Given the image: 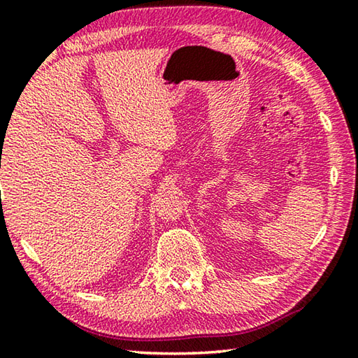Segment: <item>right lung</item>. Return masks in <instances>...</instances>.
<instances>
[{
	"label": "right lung",
	"mask_w": 358,
	"mask_h": 358,
	"mask_svg": "<svg viewBox=\"0 0 358 358\" xmlns=\"http://www.w3.org/2000/svg\"><path fill=\"white\" fill-rule=\"evenodd\" d=\"M1 143H3V142H1Z\"/></svg>",
	"instance_id": "right-lung-1"
}]
</instances>
